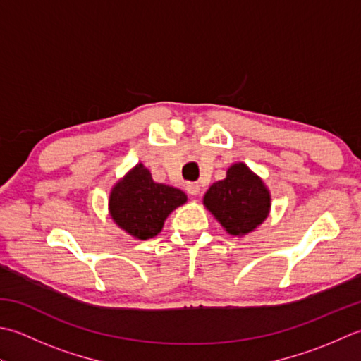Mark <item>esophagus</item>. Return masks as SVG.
I'll use <instances>...</instances> for the list:
<instances>
[{
    "mask_svg": "<svg viewBox=\"0 0 361 361\" xmlns=\"http://www.w3.org/2000/svg\"><path fill=\"white\" fill-rule=\"evenodd\" d=\"M200 183H196V182H190V183H187V191L188 193L191 195V196H196V195H200Z\"/></svg>",
    "mask_w": 361,
    "mask_h": 361,
    "instance_id": "34e87169",
    "label": "esophagus"
}]
</instances>
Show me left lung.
Segmentation results:
<instances>
[{
  "label": "left lung",
  "instance_id": "8db88e82",
  "mask_svg": "<svg viewBox=\"0 0 361 361\" xmlns=\"http://www.w3.org/2000/svg\"><path fill=\"white\" fill-rule=\"evenodd\" d=\"M202 202L227 233L243 237L268 218L271 195L259 176L238 161L227 170L223 180L212 183Z\"/></svg>",
  "mask_w": 361,
  "mask_h": 361
}]
</instances>
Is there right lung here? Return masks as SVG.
<instances>
[{
  "label": "right lung",
  "instance_id": "1",
  "mask_svg": "<svg viewBox=\"0 0 361 361\" xmlns=\"http://www.w3.org/2000/svg\"><path fill=\"white\" fill-rule=\"evenodd\" d=\"M185 202L182 190L154 182L148 168L137 164L110 191L109 212L124 232L149 240L161 231L168 215Z\"/></svg>",
  "mask_w": 361,
  "mask_h": 361
}]
</instances>
